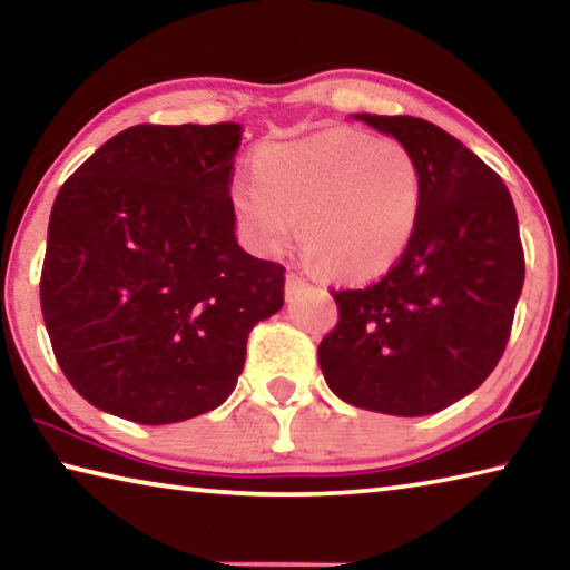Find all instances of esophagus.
<instances>
[{
	"label": "esophagus",
	"instance_id": "esophagus-1",
	"mask_svg": "<svg viewBox=\"0 0 570 570\" xmlns=\"http://www.w3.org/2000/svg\"><path fill=\"white\" fill-rule=\"evenodd\" d=\"M308 282H306V278L302 276V274H296V272H288L286 274V294L288 296H292L294 292H298V288H302V286H306Z\"/></svg>",
	"mask_w": 570,
	"mask_h": 570
}]
</instances>
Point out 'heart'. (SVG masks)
I'll return each instance as SVG.
<instances>
[{
  "instance_id": "heart-1",
  "label": "heart",
  "mask_w": 570,
  "mask_h": 570,
  "mask_svg": "<svg viewBox=\"0 0 570 570\" xmlns=\"http://www.w3.org/2000/svg\"><path fill=\"white\" fill-rule=\"evenodd\" d=\"M256 180H236L230 204L248 236L282 254L302 220V246L320 272L362 282L397 262L422 206V176L397 140L330 128L266 146Z\"/></svg>"
}]
</instances>
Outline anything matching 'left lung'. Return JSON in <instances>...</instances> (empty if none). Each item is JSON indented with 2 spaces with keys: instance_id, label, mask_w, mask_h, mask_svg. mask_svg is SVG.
Returning <instances> with one entry per match:
<instances>
[{
  "instance_id": "8db88e82",
  "label": "left lung",
  "mask_w": 570,
  "mask_h": 570,
  "mask_svg": "<svg viewBox=\"0 0 570 570\" xmlns=\"http://www.w3.org/2000/svg\"><path fill=\"white\" fill-rule=\"evenodd\" d=\"M397 138L420 166L410 246L362 288H332L340 322L320 344L330 390L354 407L420 417L465 397L495 370L525 278L503 178L438 125L356 115Z\"/></svg>"
}]
</instances>
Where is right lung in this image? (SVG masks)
<instances>
[{"label":"right lung","mask_w":570,"mask_h":570,"mask_svg":"<svg viewBox=\"0 0 570 570\" xmlns=\"http://www.w3.org/2000/svg\"><path fill=\"white\" fill-rule=\"evenodd\" d=\"M244 128L132 125L57 193L40 276L55 360L98 410L170 424L234 392L246 342L284 304V266L236 244Z\"/></svg>","instance_id":"add662e5"}]
</instances>
